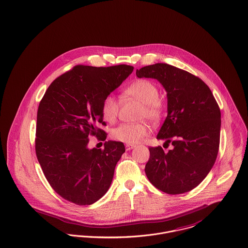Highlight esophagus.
<instances>
[{
    "mask_svg": "<svg viewBox=\"0 0 248 248\" xmlns=\"http://www.w3.org/2000/svg\"><path fill=\"white\" fill-rule=\"evenodd\" d=\"M125 148H126V150H131V149L134 148V146H133V145H129V144H127V145L125 146Z\"/></svg>",
    "mask_w": 248,
    "mask_h": 248,
    "instance_id": "esophagus-1",
    "label": "esophagus"
}]
</instances>
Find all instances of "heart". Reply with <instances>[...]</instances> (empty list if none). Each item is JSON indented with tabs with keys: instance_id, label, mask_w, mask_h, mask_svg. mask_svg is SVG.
I'll return each mask as SVG.
<instances>
[{
	"instance_id": "heart-1",
	"label": "heart",
	"mask_w": 248,
	"mask_h": 248,
	"mask_svg": "<svg viewBox=\"0 0 248 248\" xmlns=\"http://www.w3.org/2000/svg\"><path fill=\"white\" fill-rule=\"evenodd\" d=\"M123 97L134 99L142 102L139 118H148L152 122H159L164 116L165 103L159 97L157 84L148 79H138L127 86L123 91ZM120 103L116 96L109 94L101 102V115L105 121L114 123L119 113ZM150 132L146 122L123 123L112 131V137L119 142L129 145L140 143Z\"/></svg>"
}]
</instances>
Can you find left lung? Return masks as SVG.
I'll return each instance as SVG.
<instances>
[{
  "instance_id": "obj_1",
  "label": "left lung",
  "mask_w": 248,
  "mask_h": 248,
  "mask_svg": "<svg viewBox=\"0 0 248 248\" xmlns=\"http://www.w3.org/2000/svg\"><path fill=\"white\" fill-rule=\"evenodd\" d=\"M154 78L167 92V116L157 135L173 149L150 147L146 175L157 189L170 195L189 192L214 166L219 150L221 112L209 86L198 76L165 63L136 70Z\"/></svg>"
}]
</instances>
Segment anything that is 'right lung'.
I'll return each mask as SVG.
<instances>
[{
	"instance_id": "obj_1",
	"label": "right lung",
	"mask_w": 248,
	"mask_h": 248,
	"mask_svg": "<svg viewBox=\"0 0 248 248\" xmlns=\"http://www.w3.org/2000/svg\"><path fill=\"white\" fill-rule=\"evenodd\" d=\"M132 70L128 65H77L50 83L39 102L35 154L51 188L69 202L91 205L111 185L124 144L108 141L104 149H88V137L106 139L99 128L106 126L101 102Z\"/></svg>"
}]
</instances>
